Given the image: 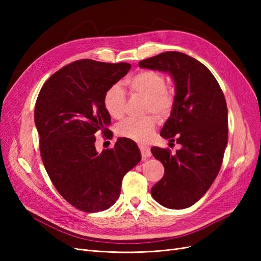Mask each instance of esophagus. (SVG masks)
I'll return each mask as SVG.
<instances>
[{"instance_id": "obj_1", "label": "esophagus", "mask_w": 261, "mask_h": 261, "mask_svg": "<svg viewBox=\"0 0 261 261\" xmlns=\"http://www.w3.org/2000/svg\"><path fill=\"white\" fill-rule=\"evenodd\" d=\"M140 152H141V156H143V160H147L148 158L151 156V151H150V149L146 146H140Z\"/></svg>"}]
</instances>
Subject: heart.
Returning <instances> with one entry per match:
<instances>
[{"label":"heart","mask_w":261,"mask_h":261,"mask_svg":"<svg viewBox=\"0 0 261 261\" xmlns=\"http://www.w3.org/2000/svg\"><path fill=\"white\" fill-rule=\"evenodd\" d=\"M126 84L134 94L143 97L144 113H155L165 117L171 112L174 97L167 87L164 76L155 70H143L129 77ZM126 97L118 85H113L106 91L103 106L110 116L121 118L125 113ZM156 121L153 115L126 118L116 126L118 136L145 144L153 137Z\"/></svg>","instance_id":"b5f03b06"}]
</instances>
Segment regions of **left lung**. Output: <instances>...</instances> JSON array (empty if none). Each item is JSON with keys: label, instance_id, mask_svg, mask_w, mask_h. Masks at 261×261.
Segmentation results:
<instances>
[{"label": "left lung", "instance_id": "1", "mask_svg": "<svg viewBox=\"0 0 261 261\" xmlns=\"http://www.w3.org/2000/svg\"><path fill=\"white\" fill-rule=\"evenodd\" d=\"M139 67L168 73L175 85L170 117L160 135L180 145L175 154L152 147L164 167L153 185L155 201L169 209L193 206L216 179L227 145V108L224 94L210 70L180 52H164L139 62Z\"/></svg>", "mask_w": 261, "mask_h": 261}]
</instances>
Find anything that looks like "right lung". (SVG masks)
I'll return each instance as SVG.
<instances>
[{
    "mask_svg": "<svg viewBox=\"0 0 261 261\" xmlns=\"http://www.w3.org/2000/svg\"><path fill=\"white\" fill-rule=\"evenodd\" d=\"M129 69L128 63L76 61L54 73L37 98L35 124L45 171L63 198L85 212L114 204L124 175L141 160L127 138L101 153L94 146V134L111 124L105 93Z\"/></svg>",
    "mask_w": 261,
    "mask_h": 261,
    "instance_id": "1",
    "label": "right lung"
}]
</instances>
